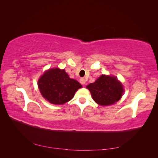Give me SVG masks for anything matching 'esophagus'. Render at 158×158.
<instances>
[{"mask_svg": "<svg viewBox=\"0 0 158 158\" xmlns=\"http://www.w3.org/2000/svg\"><path fill=\"white\" fill-rule=\"evenodd\" d=\"M80 82L81 84H82V85H84V84H85V80L84 78H82L80 79Z\"/></svg>", "mask_w": 158, "mask_h": 158, "instance_id": "1", "label": "esophagus"}]
</instances>
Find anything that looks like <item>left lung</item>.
I'll use <instances>...</instances> for the list:
<instances>
[{
  "label": "left lung",
  "instance_id": "8db88e82",
  "mask_svg": "<svg viewBox=\"0 0 158 158\" xmlns=\"http://www.w3.org/2000/svg\"><path fill=\"white\" fill-rule=\"evenodd\" d=\"M93 99L100 106H107L120 100L124 92L123 85L120 81L113 76L102 74L95 81L88 84Z\"/></svg>",
  "mask_w": 158,
  "mask_h": 158
}]
</instances>
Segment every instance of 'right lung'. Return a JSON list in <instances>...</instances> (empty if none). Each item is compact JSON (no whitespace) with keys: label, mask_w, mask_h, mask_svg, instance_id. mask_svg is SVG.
Listing matches in <instances>:
<instances>
[{"label":"right lung","mask_w":158,"mask_h":158,"mask_svg":"<svg viewBox=\"0 0 158 158\" xmlns=\"http://www.w3.org/2000/svg\"><path fill=\"white\" fill-rule=\"evenodd\" d=\"M37 85L42 96L55 105L69 102L76 91L82 87L77 80L70 78L64 69L58 68L46 70L38 80Z\"/></svg>","instance_id":"add662e5"}]
</instances>
